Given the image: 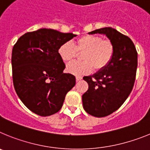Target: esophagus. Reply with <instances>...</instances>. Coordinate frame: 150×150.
Returning <instances> with one entry per match:
<instances>
[{"label":"esophagus","instance_id":"34e87169","mask_svg":"<svg viewBox=\"0 0 150 150\" xmlns=\"http://www.w3.org/2000/svg\"><path fill=\"white\" fill-rule=\"evenodd\" d=\"M82 79H83V77H82L81 76H76V81H79V80H81Z\"/></svg>","mask_w":150,"mask_h":150}]
</instances>
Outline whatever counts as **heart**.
Returning <instances> with one entry per match:
<instances>
[{
	"label": "heart",
	"instance_id": "heart-1",
	"mask_svg": "<svg viewBox=\"0 0 150 150\" xmlns=\"http://www.w3.org/2000/svg\"><path fill=\"white\" fill-rule=\"evenodd\" d=\"M83 52L80 62L68 64L67 71L76 76H83L95 69L100 71L110 63L114 55V45L110 40L103 39L97 35L86 34L78 38L74 45L67 41L60 46L59 54L64 62H71Z\"/></svg>",
	"mask_w": 150,
	"mask_h": 150
}]
</instances>
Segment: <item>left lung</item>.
<instances>
[{
  "label": "left lung",
  "mask_w": 150,
  "mask_h": 150,
  "mask_svg": "<svg viewBox=\"0 0 150 150\" xmlns=\"http://www.w3.org/2000/svg\"><path fill=\"white\" fill-rule=\"evenodd\" d=\"M104 34L114 45V55L104 68L91 76H84L88 89L82 96L86 112L104 117L117 110L129 96L134 84L137 52L128 37L110 27L91 31Z\"/></svg>",
  "instance_id": "1"
}]
</instances>
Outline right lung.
<instances>
[{
	"instance_id": "1",
	"label": "right lung",
	"mask_w": 150,
	"mask_h": 150,
	"mask_svg": "<svg viewBox=\"0 0 150 150\" xmlns=\"http://www.w3.org/2000/svg\"><path fill=\"white\" fill-rule=\"evenodd\" d=\"M76 34L40 28L18 38L12 52L16 92L36 114L48 116L59 112L76 78L64 74L65 64L59 54L62 44Z\"/></svg>"
}]
</instances>
